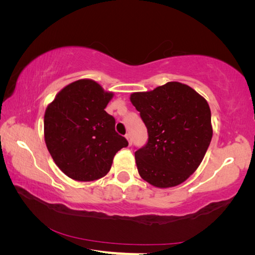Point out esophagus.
Instances as JSON below:
<instances>
[{"instance_id":"1","label":"esophagus","mask_w":255,"mask_h":255,"mask_svg":"<svg viewBox=\"0 0 255 255\" xmlns=\"http://www.w3.org/2000/svg\"><path fill=\"white\" fill-rule=\"evenodd\" d=\"M126 138H127L128 143H129V146H130V145H131V138H130V133H126Z\"/></svg>"}]
</instances>
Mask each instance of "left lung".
<instances>
[{"label":"left lung","mask_w":255,"mask_h":255,"mask_svg":"<svg viewBox=\"0 0 255 255\" xmlns=\"http://www.w3.org/2000/svg\"><path fill=\"white\" fill-rule=\"evenodd\" d=\"M130 101L148 132L147 143L135 152L138 173L157 188L184 182L200 165L213 137L208 103L179 82L132 93Z\"/></svg>","instance_id":"left-lung-1"}]
</instances>
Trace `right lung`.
<instances>
[{
  "mask_svg": "<svg viewBox=\"0 0 255 255\" xmlns=\"http://www.w3.org/2000/svg\"><path fill=\"white\" fill-rule=\"evenodd\" d=\"M114 97L97 82L79 80L65 86L47 107L45 141L60 170L76 181H94L110 171L116 153L128 141L115 129L105 108Z\"/></svg>",
  "mask_w": 255,
  "mask_h": 255,
  "instance_id": "right-lung-1",
  "label": "right lung"
}]
</instances>
